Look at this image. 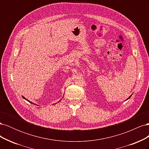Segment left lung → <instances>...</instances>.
Listing matches in <instances>:
<instances>
[{
	"label": "left lung",
	"mask_w": 149,
	"mask_h": 149,
	"mask_svg": "<svg viewBox=\"0 0 149 149\" xmlns=\"http://www.w3.org/2000/svg\"><path fill=\"white\" fill-rule=\"evenodd\" d=\"M129 98H128V99H129Z\"/></svg>",
	"instance_id": "1"
}]
</instances>
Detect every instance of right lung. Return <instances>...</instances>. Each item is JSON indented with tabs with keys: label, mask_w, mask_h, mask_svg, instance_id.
Segmentation results:
<instances>
[{
	"label": "right lung",
	"mask_w": 149,
	"mask_h": 149,
	"mask_svg": "<svg viewBox=\"0 0 149 149\" xmlns=\"http://www.w3.org/2000/svg\"><path fill=\"white\" fill-rule=\"evenodd\" d=\"M24 97V99H25V100H26V99H25V97ZM27 101H28V100H27ZM29 101V102H30V103H32V102H30V101Z\"/></svg>",
	"instance_id": "1"
}]
</instances>
